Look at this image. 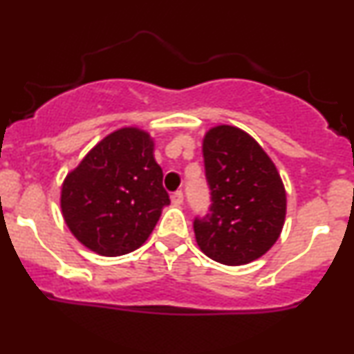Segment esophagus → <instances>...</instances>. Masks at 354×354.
Returning <instances> with one entry per match:
<instances>
[{
	"instance_id": "34e87169",
	"label": "esophagus",
	"mask_w": 354,
	"mask_h": 354,
	"mask_svg": "<svg viewBox=\"0 0 354 354\" xmlns=\"http://www.w3.org/2000/svg\"><path fill=\"white\" fill-rule=\"evenodd\" d=\"M183 200H185V196H183L181 191H176V193L171 194V203L174 206H180L183 205Z\"/></svg>"
}]
</instances>
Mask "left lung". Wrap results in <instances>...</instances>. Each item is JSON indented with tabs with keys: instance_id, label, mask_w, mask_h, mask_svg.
<instances>
[{
	"instance_id": "8db88e82",
	"label": "left lung",
	"mask_w": 354,
	"mask_h": 354,
	"mask_svg": "<svg viewBox=\"0 0 354 354\" xmlns=\"http://www.w3.org/2000/svg\"><path fill=\"white\" fill-rule=\"evenodd\" d=\"M209 213L193 223L200 250L221 265L261 258L278 241L286 218V191L265 149L246 131L219 124L203 138Z\"/></svg>"
}]
</instances>
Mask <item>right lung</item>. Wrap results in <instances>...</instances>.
I'll use <instances>...</instances> for the list:
<instances>
[{
  "label": "right lung",
  "instance_id": "add662e5",
  "mask_svg": "<svg viewBox=\"0 0 354 354\" xmlns=\"http://www.w3.org/2000/svg\"><path fill=\"white\" fill-rule=\"evenodd\" d=\"M149 133L128 126L100 141L64 178L61 213L83 246L128 254L149 238L169 205Z\"/></svg>",
  "mask_w": 354,
  "mask_h": 354
}]
</instances>
